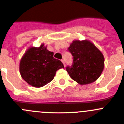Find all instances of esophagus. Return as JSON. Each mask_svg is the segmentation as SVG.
Returning a JSON list of instances; mask_svg holds the SVG:
<instances>
[{
    "instance_id": "34e87169",
    "label": "esophagus",
    "mask_w": 124,
    "mask_h": 124,
    "mask_svg": "<svg viewBox=\"0 0 124 124\" xmlns=\"http://www.w3.org/2000/svg\"><path fill=\"white\" fill-rule=\"evenodd\" d=\"M62 63H63V65H64V67H65V61H64V60H62Z\"/></svg>"
}]
</instances>
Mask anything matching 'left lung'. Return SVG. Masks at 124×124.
Returning a JSON list of instances; mask_svg holds the SVG:
<instances>
[{
    "mask_svg": "<svg viewBox=\"0 0 124 124\" xmlns=\"http://www.w3.org/2000/svg\"><path fill=\"white\" fill-rule=\"evenodd\" d=\"M68 49L73 60L66 70L72 80L83 85L93 83L100 77L104 67V57L92 42L74 40Z\"/></svg>",
    "mask_w": 124,
    "mask_h": 124,
    "instance_id": "1",
    "label": "left lung"
}]
</instances>
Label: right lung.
<instances>
[{
    "mask_svg": "<svg viewBox=\"0 0 124 124\" xmlns=\"http://www.w3.org/2000/svg\"><path fill=\"white\" fill-rule=\"evenodd\" d=\"M54 52L42 44L39 47H30L20 62V73L22 78L36 88L44 86L51 82L57 70L64 68L61 61L53 57Z\"/></svg>",
    "mask_w": 124,
    "mask_h": 124,
    "instance_id": "obj_1",
    "label": "right lung"
}]
</instances>
